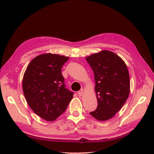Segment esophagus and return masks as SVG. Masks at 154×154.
<instances>
[{"label":"esophagus","mask_w":154,"mask_h":154,"mask_svg":"<svg viewBox=\"0 0 154 154\" xmlns=\"http://www.w3.org/2000/svg\"><path fill=\"white\" fill-rule=\"evenodd\" d=\"M83 94V89H81L80 91H78V95L81 97Z\"/></svg>","instance_id":"esophagus-1"}]
</instances>
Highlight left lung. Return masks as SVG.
I'll return each instance as SVG.
<instances>
[{
	"mask_svg": "<svg viewBox=\"0 0 154 154\" xmlns=\"http://www.w3.org/2000/svg\"><path fill=\"white\" fill-rule=\"evenodd\" d=\"M94 72L98 105L90 114L100 121L110 119L128 97L130 82L126 63L119 55L103 50L86 57Z\"/></svg>",
	"mask_w": 154,
	"mask_h": 154,
	"instance_id": "left-lung-1",
	"label": "left lung"
}]
</instances>
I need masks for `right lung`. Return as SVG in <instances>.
Instances as JSON below:
<instances>
[{"instance_id":"1","label":"right lung","mask_w":154,"mask_h":154,"mask_svg":"<svg viewBox=\"0 0 154 154\" xmlns=\"http://www.w3.org/2000/svg\"><path fill=\"white\" fill-rule=\"evenodd\" d=\"M69 57L41 54L28 64L22 80V89L32 110L42 119L54 121L63 114L73 99L66 89L61 68Z\"/></svg>"}]
</instances>
